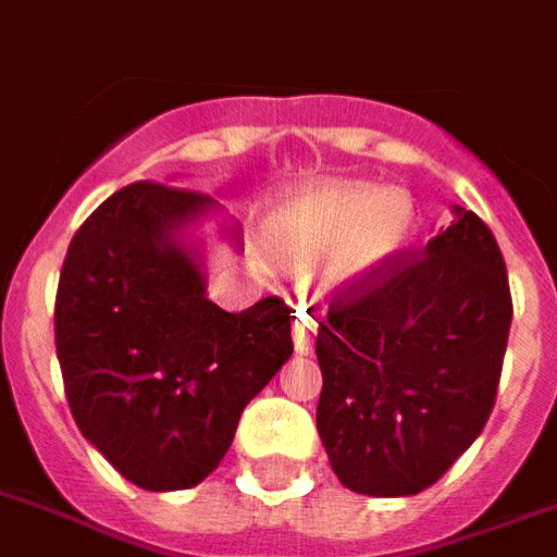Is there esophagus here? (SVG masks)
<instances>
[{
	"label": "esophagus",
	"instance_id": "esophagus-1",
	"mask_svg": "<svg viewBox=\"0 0 557 557\" xmlns=\"http://www.w3.org/2000/svg\"><path fill=\"white\" fill-rule=\"evenodd\" d=\"M290 332H294L296 349H299V352H308L313 346V337H317V320H313L311 313H305V308H299L294 325H290Z\"/></svg>",
	"mask_w": 557,
	"mask_h": 557
}]
</instances>
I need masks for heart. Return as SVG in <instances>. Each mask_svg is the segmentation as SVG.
<instances>
[{"label": "heart", "mask_w": 557, "mask_h": 557, "mask_svg": "<svg viewBox=\"0 0 557 557\" xmlns=\"http://www.w3.org/2000/svg\"><path fill=\"white\" fill-rule=\"evenodd\" d=\"M411 232L413 202L403 187L325 182L275 205L263 223V246L290 270L320 261L325 290L346 294L375 282Z\"/></svg>", "instance_id": "b5f03b06"}]
</instances>
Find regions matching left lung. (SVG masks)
Segmentation results:
<instances>
[{"label":"left lung","instance_id":"8db88e82","mask_svg":"<svg viewBox=\"0 0 557 557\" xmlns=\"http://www.w3.org/2000/svg\"><path fill=\"white\" fill-rule=\"evenodd\" d=\"M511 313L496 237L458 205L417 258L334 296L317 332V432L343 487L413 496L470 449L496 403Z\"/></svg>","mask_w":557,"mask_h":557}]
</instances>
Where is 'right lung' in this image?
Wrapping results in <instances>:
<instances>
[{
    "mask_svg": "<svg viewBox=\"0 0 557 557\" xmlns=\"http://www.w3.org/2000/svg\"><path fill=\"white\" fill-rule=\"evenodd\" d=\"M211 196L137 182L75 232L55 296V349L75 425L123 479L187 491L223 461L237 420L294 355L290 308L208 299L187 232ZM223 232L240 246L234 225Z\"/></svg>",
    "mask_w": 557,
    "mask_h": 557,
    "instance_id": "obj_1",
    "label": "right lung"
}]
</instances>
